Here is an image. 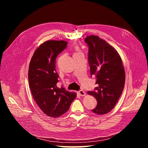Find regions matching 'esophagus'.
Wrapping results in <instances>:
<instances>
[{"mask_svg":"<svg viewBox=\"0 0 148 148\" xmlns=\"http://www.w3.org/2000/svg\"><path fill=\"white\" fill-rule=\"evenodd\" d=\"M78 93H79V96H84L86 95V93H85V92L83 90H79L78 91Z\"/></svg>","mask_w":148,"mask_h":148,"instance_id":"1","label":"esophagus"}]
</instances>
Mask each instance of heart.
Masks as SVG:
<instances>
[{
    "mask_svg": "<svg viewBox=\"0 0 148 148\" xmlns=\"http://www.w3.org/2000/svg\"><path fill=\"white\" fill-rule=\"evenodd\" d=\"M76 49H77V50H78V48L77 47V48H76Z\"/></svg>",
    "mask_w": 148,
    "mask_h": 148,
    "instance_id": "1",
    "label": "heart"
}]
</instances>
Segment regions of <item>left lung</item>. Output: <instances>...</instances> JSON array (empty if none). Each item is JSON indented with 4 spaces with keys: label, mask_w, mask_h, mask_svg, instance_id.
Listing matches in <instances>:
<instances>
[{
    "label": "left lung",
    "mask_w": 148,
    "mask_h": 148,
    "mask_svg": "<svg viewBox=\"0 0 148 148\" xmlns=\"http://www.w3.org/2000/svg\"><path fill=\"white\" fill-rule=\"evenodd\" d=\"M88 46L91 76H95L97 87L88 91L97 100L94 113L102 115L114 109L122 95L125 81L122 61L119 53L105 40L91 35L84 39Z\"/></svg>",
    "instance_id": "1"
}]
</instances>
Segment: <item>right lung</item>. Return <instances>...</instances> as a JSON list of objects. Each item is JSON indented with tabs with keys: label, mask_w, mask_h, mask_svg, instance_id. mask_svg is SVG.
<instances>
[{
	"label": "right lung",
	"mask_w": 148,
	"mask_h": 148,
	"mask_svg": "<svg viewBox=\"0 0 148 148\" xmlns=\"http://www.w3.org/2000/svg\"><path fill=\"white\" fill-rule=\"evenodd\" d=\"M67 44L53 40L44 42L35 51L29 63L28 82L33 99L43 112L51 117L65 114L77 96L75 92L57 86L59 76L56 69V58Z\"/></svg>",
	"instance_id": "obj_1"
}]
</instances>
